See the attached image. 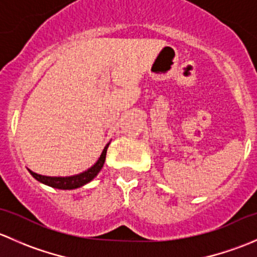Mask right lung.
<instances>
[{
	"label": "right lung",
	"mask_w": 257,
	"mask_h": 257,
	"mask_svg": "<svg viewBox=\"0 0 257 257\" xmlns=\"http://www.w3.org/2000/svg\"><path fill=\"white\" fill-rule=\"evenodd\" d=\"M108 145H105V148L103 149L102 155L100 158L98 159V162L93 165L92 168H89L88 170L85 172L80 173L78 175H73V177H66V178H62V177H45V175H40L37 173H33L31 172V175L36 179V180L41 181V183L46 184V185L52 186V188H56V189H62V190H71V189H77L83 186L84 184L89 183L90 180H93L95 177H97L98 173L100 172V169L103 168V164H104V160H105V154H107V149H108Z\"/></svg>",
	"instance_id": "add662e5"
}]
</instances>
